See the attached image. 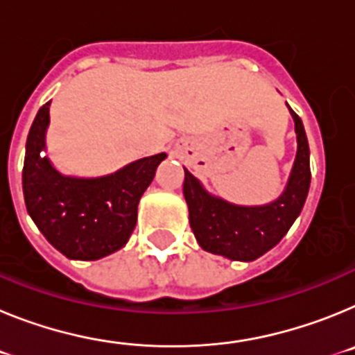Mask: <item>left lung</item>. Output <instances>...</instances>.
<instances>
[{"label":"left lung","mask_w":355,"mask_h":355,"mask_svg":"<svg viewBox=\"0 0 355 355\" xmlns=\"http://www.w3.org/2000/svg\"><path fill=\"white\" fill-rule=\"evenodd\" d=\"M297 131V158L284 193L275 202L259 208L227 205L208 196L199 181L184 168L183 193L190 211V227L205 250L229 259L252 261L283 240L302 211L311 183L309 146L302 121L293 110Z\"/></svg>","instance_id":"8db88e82"}]
</instances>
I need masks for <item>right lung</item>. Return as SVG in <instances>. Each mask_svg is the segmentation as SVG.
Segmentation results:
<instances>
[{
    "mask_svg": "<svg viewBox=\"0 0 355 355\" xmlns=\"http://www.w3.org/2000/svg\"><path fill=\"white\" fill-rule=\"evenodd\" d=\"M49 103L40 106L26 140L23 192L40 233L71 259H99L126 245L137 206L165 153L137 159L97 180L65 178L44 156Z\"/></svg>",
    "mask_w": 355,
    "mask_h": 355,
    "instance_id": "1",
    "label": "right lung"
}]
</instances>
